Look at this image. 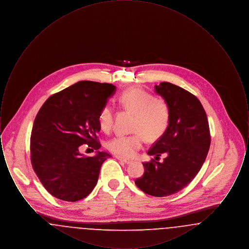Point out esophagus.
I'll return each mask as SVG.
<instances>
[{
    "mask_svg": "<svg viewBox=\"0 0 249 249\" xmlns=\"http://www.w3.org/2000/svg\"><path fill=\"white\" fill-rule=\"evenodd\" d=\"M116 158L120 160V161H123V162H125L126 164H130L132 162V160H129V159H126V158H123V157H120V156H116Z\"/></svg>",
    "mask_w": 249,
    "mask_h": 249,
    "instance_id": "obj_1",
    "label": "esophagus"
}]
</instances>
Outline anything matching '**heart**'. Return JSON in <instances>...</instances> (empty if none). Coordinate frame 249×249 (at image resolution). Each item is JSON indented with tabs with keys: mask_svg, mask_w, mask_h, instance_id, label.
Segmentation results:
<instances>
[{
	"mask_svg": "<svg viewBox=\"0 0 249 249\" xmlns=\"http://www.w3.org/2000/svg\"><path fill=\"white\" fill-rule=\"evenodd\" d=\"M119 105L123 110L134 115L132 121L134 133L117 135L107 142V149L117 156L133 157L142 148L145 138L149 141L157 140L169 127L171 114L168 104L141 88H132L122 92L119 97ZM113 119V110L110 107H104L98 118L100 130L105 133L110 132Z\"/></svg>",
	"mask_w": 249,
	"mask_h": 249,
	"instance_id": "heart-1",
	"label": "heart"
}]
</instances>
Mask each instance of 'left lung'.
Returning a JSON list of instances; mask_svg holds the SVG:
<instances>
[{
  "label": "left lung",
  "mask_w": 249,
  "mask_h": 249,
  "mask_svg": "<svg viewBox=\"0 0 249 249\" xmlns=\"http://www.w3.org/2000/svg\"><path fill=\"white\" fill-rule=\"evenodd\" d=\"M170 107V124L164 134L148 150L160 158L144 162V174L135 180L144 193L155 197L175 194L188 186L201 170L208 153L211 135L206 113L195 95L177 85L155 86Z\"/></svg>",
  "instance_id": "8db88e82"
}]
</instances>
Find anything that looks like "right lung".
<instances>
[{
    "mask_svg": "<svg viewBox=\"0 0 249 249\" xmlns=\"http://www.w3.org/2000/svg\"><path fill=\"white\" fill-rule=\"evenodd\" d=\"M116 91L112 84L80 81L51 95L36 115L31 135V161L48 192L76 201L94 189L101 166L110 155L79 153L82 144L101 147L98 118Z\"/></svg>",
    "mask_w": 249,
    "mask_h": 249,
    "instance_id": "right-lung-1",
    "label": "right lung"
}]
</instances>
